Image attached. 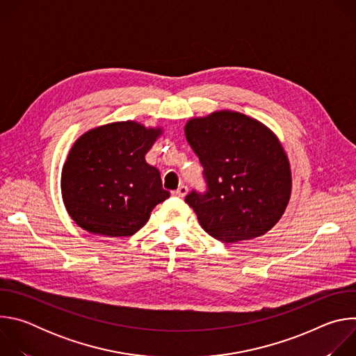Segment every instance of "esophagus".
<instances>
[{
	"label": "esophagus",
	"instance_id": "esophagus-1",
	"mask_svg": "<svg viewBox=\"0 0 356 356\" xmlns=\"http://www.w3.org/2000/svg\"><path fill=\"white\" fill-rule=\"evenodd\" d=\"M187 191H188V190H187V187H186V186H180L177 190H175V191H173V195H175V197H180V198H181V197H184V195L187 194Z\"/></svg>",
	"mask_w": 356,
	"mask_h": 356
}]
</instances>
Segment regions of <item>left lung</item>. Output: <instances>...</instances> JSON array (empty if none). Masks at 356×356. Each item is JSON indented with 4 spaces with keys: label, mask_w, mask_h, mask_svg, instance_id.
Instances as JSON below:
<instances>
[{
    "label": "left lung",
    "mask_w": 356,
    "mask_h": 356,
    "mask_svg": "<svg viewBox=\"0 0 356 356\" xmlns=\"http://www.w3.org/2000/svg\"><path fill=\"white\" fill-rule=\"evenodd\" d=\"M184 135L207 181L204 194L186 195L202 229L225 243L272 229L291 195L290 163L279 138L258 120L229 110L188 120Z\"/></svg>",
    "instance_id": "obj_1"
}]
</instances>
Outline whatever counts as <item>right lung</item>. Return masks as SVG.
I'll return each instance as SVG.
<instances>
[{
    "mask_svg": "<svg viewBox=\"0 0 356 356\" xmlns=\"http://www.w3.org/2000/svg\"><path fill=\"white\" fill-rule=\"evenodd\" d=\"M162 135L136 121L111 122L83 134L62 169V197L84 231L110 238L131 236L152 210L169 198L161 173L145 155Z\"/></svg>",
    "mask_w": 356,
    "mask_h": 356,
    "instance_id": "add662e5",
    "label": "right lung"
}]
</instances>
